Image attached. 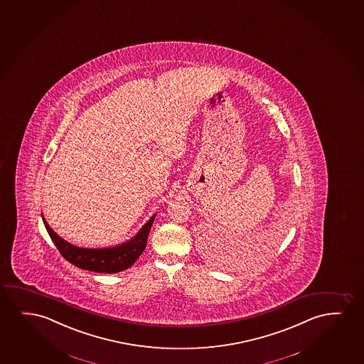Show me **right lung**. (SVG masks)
<instances>
[{
	"label": "right lung",
	"instance_id": "obj_1",
	"mask_svg": "<svg viewBox=\"0 0 364 364\" xmlns=\"http://www.w3.org/2000/svg\"><path fill=\"white\" fill-rule=\"evenodd\" d=\"M43 219V218H42ZM154 216L144 225L135 237L125 244L110 247V249H80L77 246L68 244L67 241L60 239L50 225L43 219L46 229L50 234V237L55 242L60 255L70 264H75L82 269H88L100 274H115L130 267L138 259L141 252L144 251L149 236Z\"/></svg>",
	"mask_w": 364,
	"mask_h": 364
}]
</instances>
